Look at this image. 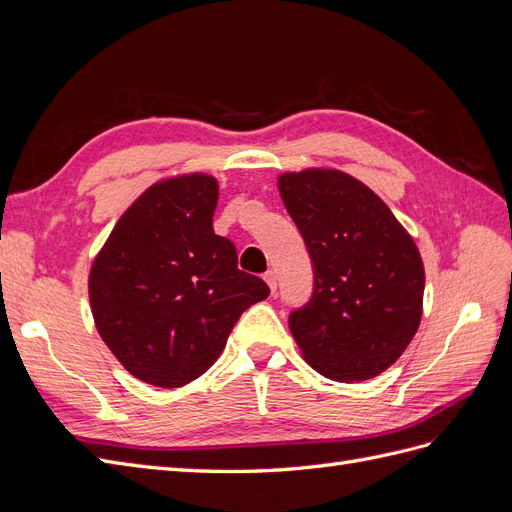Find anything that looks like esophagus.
I'll return each mask as SVG.
<instances>
[{
	"instance_id": "esophagus-1",
	"label": "esophagus",
	"mask_w": 512,
	"mask_h": 512,
	"mask_svg": "<svg viewBox=\"0 0 512 512\" xmlns=\"http://www.w3.org/2000/svg\"><path fill=\"white\" fill-rule=\"evenodd\" d=\"M265 282L269 284L271 292H275V288H277V277H275L273 271H267V273H265Z\"/></svg>"
}]
</instances>
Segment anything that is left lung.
Returning a JSON list of instances; mask_svg holds the SVG:
<instances>
[{
    "instance_id": "8db88e82",
    "label": "left lung",
    "mask_w": 512,
    "mask_h": 512,
    "mask_svg": "<svg viewBox=\"0 0 512 512\" xmlns=\"http://www.w3.org/2000/svg\"><path fill=\"white\" fill-rule=\"evenodd\" d=\"M314 262V294L288 318L303 359L337 382L389 369L421 324L425 267L408 230L365 183L335 168L277 179Z\"/></svg>"
}]
</instances>
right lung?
<instances>
[{"label": "right lung", "instance_id": "right-lung-1", "mask_svg": "<svg viewBox=\"0 0 512 512\" xmlns=\"http://www.w3.org/2000/svg\"><path fill=\"white\" fill-rule=\"evenodd\" d=\"M218 181L190 173L153 183L121 215L89 271L96 329L130 374L162 389L203 376L247 307L269 286L239 271L213 232Z\"/></svg>", "mask_w": 512, "mask_h": 512}]
</instances>
